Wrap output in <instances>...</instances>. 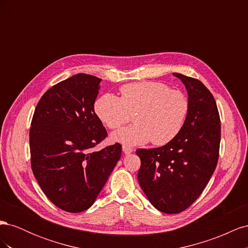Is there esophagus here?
<instances>
[{"instance_id": "obj_1", "label": "esophagus", "mask_w": 248, "mask_h": 248, "mask_svg": "<svg viewBox=\"0 0 248 248\" xmlns=\"http://www.w3.org/2000/svg\"><path fill=\"white\" fill-rule=\"evenodd\" d=\"M122 149H123V152H124L125 154H130V153H132V152H133V149H132V148H130V147L123 146V147H122Z\"/></svg>"}]
</instances>
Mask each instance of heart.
I'll return each instance as SVG.
<instances>
[{
  "label": "heart",
  "mask_w": 248,
  "mask_h": 248,
  "mask_svg": "<svg viewBox=\"0 0 248 248\" xmlns=\"http://www.w3.org/2000/svg\"><path fill=\"white\" fill-rule=\"evenodd\" d=\"M100 121L109 129H118L134 114L132 126L111 134L124 145H142L151 140L162 146L182 130L188 116L189 102L180 90L160 81H137L120 88V97L107 93L94 104Z\"/></svg>",
  "instance_id": "heart-1"
}]
</instances>
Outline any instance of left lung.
<instances>
[{"label": "left lung", "instance_id": "left-lung-1", "mask_svg": "<svg viewBox=\"0 0 248 248\" xmlns=\"http://www.w3.org/2000/svg\"><path fill=\"white\" fill-rule=\"evenodd\" d=\"M188 93L189 110L182 130L159 148L138 149V180L159 211H184L205 189L219 157L220 118L213 95L197 78L172 73Z\"/></svg>", "mask_w": 248, "mask_h": 248}]
</instances>
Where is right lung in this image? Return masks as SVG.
Segmentation results:
<instances>
[{
  "mask_svg": "<svg viewBox=\"0 0 248 248\" xmlns=\"http://www.w3.org/2000/svg\"><path fill=\"white\" fill-rule=\"evenodd\" d=\"M100 81L78 73L58 82L42 95L31 122L33 174L47 199L66 212L91 207L121 157L119 142L91 151L108 137L94 111Z\"/></svg>",
  "mask_w": 248,
  "mask_h": 248,
  "instance_id": "add662e5",
  "label": "right lung"
}]
</instances>
